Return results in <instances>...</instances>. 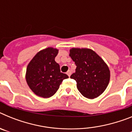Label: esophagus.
I'll return each instance as SVG.
<instances>
[{
    "label": "esophagus",
    "mask_w": 132,
    "mask_h": 132,
    "mask_svg": "<svg viewBox=\"0 0 132 132\" xmlns=\"http://www.w3.org/2000/svg\"><path fill=\"white\" fill-rule=\"evenodd\" d=\"M67 74L69 77L71 76V70H69L67 72Z\"/></svg>",
    "instance_id": "34e87169"
}]
</instances>
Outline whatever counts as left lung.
<instances>
[{
	"instance_id": "left-lung-1",
	"label": "left lung",
	"mask_w": 132,
	"mask_h": 132,
	"mask_svg": "<svg viewBox=\"0 0 132 132\" xmlns=\"http://www.w3.org/2000/svg\"><path fill=\"white\" fill-rule=\"evenodd\" d=\"M69 56L75 61V73L71 75L82 96L89 99L98 97L108 87L109 68L96 53L88 48H71Z\"/></svg>"
}]
</instances>
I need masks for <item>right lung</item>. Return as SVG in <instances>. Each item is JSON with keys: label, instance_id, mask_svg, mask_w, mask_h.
<instances>
[{"label": "right lung", "instance_id": "right-lung-1", "mask_svg": "<svg viewBox=\"0 0 132 132\" xmlns=\"http://www.w3.org/2000/svg\"><path fill=\"white\" fill-rule=\"evenodd\" d=\"M59 50L47 47L41 50L27 66L26 80L33 93L40 97L50 98L59 89L63 80L68 75L61 73L55 58Z\"/></svg>", "mask_w": 132, "mask_h": 132}]
</instances>
